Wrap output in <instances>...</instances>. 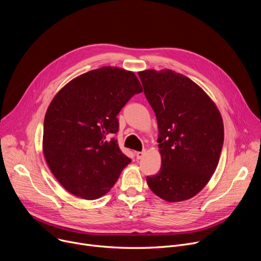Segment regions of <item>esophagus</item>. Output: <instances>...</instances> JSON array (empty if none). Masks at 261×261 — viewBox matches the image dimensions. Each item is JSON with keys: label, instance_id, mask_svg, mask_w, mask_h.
<instances>
[{"label": "esophagus", "instance_id": "obj_1", "mask_svg": "<svg viewBox=\"0 0 261 261\" xmlns=\"http://www.w3.org/2000/svg\"><path fill=\"white\" fill-rule=\"evenodd\" d=\"M135 155H136V158H137L138 160H140V159H142V158L144 157V155H145V151L136 152V153H135Z\"/></svg>", "mask_w": 261, "mask_h": 261}]
</instances>
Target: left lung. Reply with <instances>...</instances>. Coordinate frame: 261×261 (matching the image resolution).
Segmentation results:
<instances>
[{"mask_svg": "<svg viewBox=\"0 0 261 261\" xmlns=\"http://www.w3.org/2000/svg\"><path fill=\"white\" fill-rule=\"evenodd\" d=\"M155 111L161 168L146 176L160 198L178 202L199 193L214 174L224 140L220 111L194 82L170 69L138 72Z\"/></svg>", "mask_w": 261, "mask_h": 261, "instance_id": "1", "label": "left lung"}]
</instances>
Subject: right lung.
Instances as JSON below:
<instances>
[{
	"mask_svg": "<svg viewBox=\"0 0 261 261\" xmlns=\"http://www.w3.org/2000/svg\"><path fill=\"white\" fill-rule=\"evenodd\" d=\"M142 92L132 71L106 66L63 87L44 118L43 154L55 177L73 195L87 200L106 194L131 160L113 137L118 114Z\"/></svg>",
	"mask_w": 261,
	"mask_h": 261,
	"instance_id": "obj_1",
	"label": "right lung"
}]
</instances>
